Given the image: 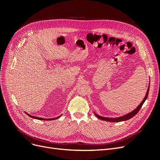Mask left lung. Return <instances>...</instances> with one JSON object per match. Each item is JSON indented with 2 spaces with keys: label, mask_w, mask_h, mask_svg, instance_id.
<instances>
[{
  "label": "left lung",
  "mask_w": 160,
  "mask_h": 160,
  "mask_svg": "<svg viewBox=\"0 0 160 160\" xmlns=\"http://www.w3.org/2000/svg\"><path fill=\"white\" fill-rule=\"evenodd\" d=\"M149 86L148 87V90H147V93L146 94V96H145V98H143V101H142L141 103H140V104L138 106V107L136 108V109H135L133 111H132V112H130L126 115H123V116H121V117H119V118H105V117H102V116H100L98 114H96L95 112V115L97 118H98L99 119H101V120H103V121H106V122H123V121H126V120H128L129 119H131L132 118H133V116H135V115H136L138 111H139V109L142 108V105L143 104V103L146 101V99L148 98V93H149Z\"/></svg>",
  "instance_id": "8db88e82"
}]
</instances>
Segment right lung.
I'll return each instance as SVG.
<instances>
[{"label": "right lung", "mask_w": 160, "mask_h": 160, "mask_svg": "<svg viewBox=\"0 0 160 160\" xmlns=\"http://www.w3.org/2000/svg\"><path fill=\"white\" fill-rule=\"evenodd\" d=\"M25 113H27L28 116H29V117H31V118H34V119H39V120H54V119H57V118H60V116H59V117H57V118H50V119H44V118H38V117H35V116H32V115H29V114H28L27 113H26L25 112Z\"/></svg>", "instance_id": "add662e5"}]
</instances>
